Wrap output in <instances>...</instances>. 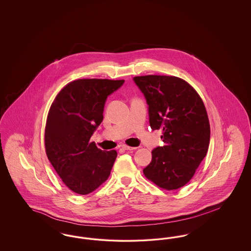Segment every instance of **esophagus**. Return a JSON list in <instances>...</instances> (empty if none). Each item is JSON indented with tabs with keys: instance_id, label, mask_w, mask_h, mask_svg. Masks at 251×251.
<instances>
[{
	"instance_id": "obj_1",
	"label": "esophagus",
	"mask_w": 251,
	"mask_h": 251,
	"mask_svg": "<svg viewBox=\"0 0 251 251\" xmlns=\"http://www.w3.org/2000/svg\"><path fill=\"white\" fill-rule=\"evenodd\" d=\"M121 147H122V149H123V150H126V151H131V150H135V149H136L135 147H130V146L125 145V144H124V145H122Z\"/></svg>"
}]
</instances>
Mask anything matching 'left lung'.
Wrapping results in <instances>:
<instances>
[{
  "label": "left lung",
  "instance_id": "1",
  "mask_svg": "<svg viewBox=\"0 0 251 251\" xmlns=\"http://www.w3.org/2000/svg\"><path fill=\"white\" fill-rule=\"evenodd\" d=\"M149 104L150 125L163 130L164 147L152 151L146 178L168 191L184 186L207 154L210 122L202 99L183 79L146 75L133 78Z\"/></svg>",
  "mask_w": 251,
  "mask_h": 251
}]
</instances>
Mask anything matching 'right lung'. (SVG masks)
Listing matches in <instances>:
<instances>
[{
    "instance_id": "obj_1",
    "label": "right lung",
    "mask_w": 251,
    "mask_h": 251,
    "mask_svg": "<svg viewBox=\"0 0 251 251\" xmlns=\"http://www.w3.org/2000/svg\"><path fill=\"white\" fill-rule=\"evenodd\" d=\"M124 80L79 79L53 100L45 127V151L51 166L72 192L87 195L108 179L118 156L97 148L90 137L103 120L108 96Z\"/></svg>"
}]
</instances>
